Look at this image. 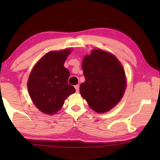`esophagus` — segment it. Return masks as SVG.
<instances>
[{
  "label": "esophagus",
  "instance_id": "obj_1",
  "mask_svg": "<svg viewBox=\"0 0 160 160\" xmlns=\"http://www.w3.org/2000/svg\"><path fill=\"white\" fill-rule=\"evenodd\" d=\"M75 89H76V92H78V91H79V86H78V85H76Z\"/></svg>",
  "mask_w": 160,
  "mask_h": 160
}]
</instances>
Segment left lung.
I'll return each instance as SVG.
<instances>
[{
	"label": "left lung",
	"instance_id": "left-lung-1",
	"mask_svg": "<svg viewBox=\"0 0 160 160\" xmlns=\"http://www.w3.org/2000/svg\"><path fill=\"white\" fill-rule=\"evenodd\" d=\"M85 82L80 93L90 108L98 113L113 108L123 97L126 89L125 72L113 54L94 49L83 59Z\"/></svg>",
	"mask_w": 160,
	"mask_h": 160
}]
</instances>
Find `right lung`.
Returning a JSON list of instances; mask_svg holds the SVG:
<instances>
[{
    "label": "right lung",
    "instance_id": "obj_1",
    "mask_svg": "<svg viewBox=\"0 0 160 160\" xmlns=\"http://www.w3.org/2000/svg\"><path fill=\"white\" fill-rule=\"evenodd\" d=\"M71 50L51 51L35 65L28 81L30 98L37 108L54 114L62 108L65 100L76 89L68 83L70 72L64 62Z\"/></svg>",
    "mask_w": 160,
    "mask_h": 160
}]
</instances>
